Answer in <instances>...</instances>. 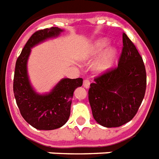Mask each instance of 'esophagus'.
I'll return each mask as SVG.
<instances>
[{"label": "esophagus", "mask_w": 159, "mask_h": 159, "mask_svg": "<svg viewBox=\"0 0 159 159\" xmlns=\"http://www.w3.org/2000/svg\"><path fill=\"white\" fill-rule=\"evenodd\" d=\"M83 86L86 89H88L89 87H90V81L89 80H84V82H83Z\"/></svg>", "instance_id": "1"}]
</instances>
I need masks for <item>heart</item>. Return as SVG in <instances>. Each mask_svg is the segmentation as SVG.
Listing matches in <instances>:
<instances>
[{"instance_id":"b5f03b06","label":"heart","mask_w":159,"mask_h":159,"mask_svg":"<svg viewBox=\"0 0 159 159\" xmlns=\"http://www.w3.org/2000/svg\"><path fill=\"white\" fill-rule=\"evenodd\" d=\"M109 45V41L105 38L98 40L91 46L90 50V57L97 58L101 55L104 49ZM117 55V48L114 46H111L107 49L104 52L100 59L96 64V68L100 71H104L108 69L110 65L113 64V60L115 59Z\"/></svg>"}]
</instances>
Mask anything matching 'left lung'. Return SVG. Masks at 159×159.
Segmentation results:
<instances>
[{
	"mask_svg": "<svg viewBox=\"0 0 159 159\" xmlns=\"http://www.w3.org/2000/svg\"><path fill=\"white\" fill-rule=\"evenodd\" d=\"M122 54L117 67L94 79L88 91L92 115L100 125L117 127L137 113L146 89V72L137 49L122 34Z\"/></svg>",
	"mask_w": 159,
	"mask_h": 159,
	"instance_id": "obj_1",
	"label": "left lung"
}]
</instances>
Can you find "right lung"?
I'll return each mask as SVG.
<instances>
[{
    "instance_id": "obj_1",
    "label": "right lung",
    "mask_w": 159,
    "mask_h": 159,
    "mask_svg": "<svg viewBox=\"0 0 159 159\" xmlns=\"http://www.w3.org/2000/svg\"><path fill=\"white\" fill-rule=\"evenodd\" d=\"M62 32L61 28L52 27L33 33L15 64L13 88L17 105L26 122L38 130H55L68 122L73 92L82 85V78H63L46 94L36 92L31 85L28 74L31 49L47 39L59 37Z\"/></svg>"
}]
</instances>
